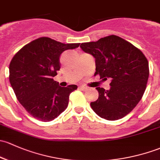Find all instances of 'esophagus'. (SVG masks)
I'll return each mask as SVG.
<instances>
[{
	"instance_id": "1",
	"label": "esophagus",
	"mask_w": 160,
	"mask_h": 160,
	"mask_svg": "<svg viewBox=\"0 0 160 160\" xmlns=\"http://www.w3.org/2000/svg\"><path fill=\"white\" fill-rule=\"evenodd\" d=\"M80 89L81 90H83V91H86L87 90V87H84V86H81V87H80Z\"/></svg>"
}]
</instances>
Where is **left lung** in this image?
<instances>
[{
  "instance_id": "8db88e82",
  "label": "left lung",
  "mask_w": 160,
  "mask_h": 160,
  "mask_svg": "<svg viewBox=\"0 0 160 160\" xmlns=\"http://www.w3.org/2000/svg\"><path fill=\"white\" fill-rule=\"evenodd\" d=\"M95 58L96 73L110 79V89L97 87L99 97L90 102L93 110L107 120H117L129 113L142 99L149 78V63L140 50L122 38L110 35L96 42L80 44Z\"/></svg>"
}]
</instances>
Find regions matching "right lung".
<instances>
[{
  "instance_id": "right-lung-1",
  "label": "right lung",
  "mask_w": 160,
  "mask_h": 160,
  "mask_svg": "<svg viewBox=\"0 0 160 160\" xmlns=\"http://www.w3.org/2000/svg\"><path fill=\"white\" fill-rule=\"evenodd\" d=\"M79 46L43 37L23 47L11 60V87L20 103L37 120L49 122L67 109L70 94L77 86L61 87L53 78L60 70L61 53Z\"/></svg>"
}]
</instances>
